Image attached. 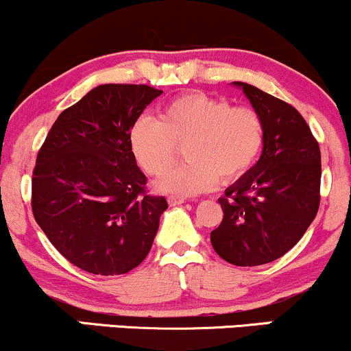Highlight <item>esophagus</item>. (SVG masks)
Here are the masks:
<instances>
[{"mask_svg": "<svg viewBox=\"0 0 351 351\" xmlns=\"http://www.w3.org/2000/svg\"><path fill=\"white\" fill-rule=\"evenodd\" d=\"M186 198H183V196H170L168 198V203L171 204V206H178V204H183Z\"/></svg>", "mask_w": 351, "mask_h": 351, "instance_id": "esophagus-1", "label": "esophagus"}]
</instances>
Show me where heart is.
Segmentation results:
<instances>
[{"label": "heart", "mask_w": 351, "mask_h": 351, "mask_svg": "<svg viewBox=\"0 0 351 351\" xmlns=\"http://www.w3.org/2000/svg\"><path fill=\"white\" fill-rule=\"evenodd\" d=\"M136 163L153 176L174 164L184 145L187 160L158 183L163 191L198 195L217 183H232L252 170L265 142L259 112L232 107L223 97L188 92L163 107L160 120L142 115L130 128Z\"/></svg>", "instance_id": "1"}]
</instances>
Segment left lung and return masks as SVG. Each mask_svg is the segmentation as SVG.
I'll return each mask as SVG.
<instances>
[{
    "mask_svg": "<svg viewBox=\"0 0 351 351\" xmlns=\"http://www.w3.org/2000/svg\"><path fill=\"white\" fill-rule=\"evenodd\" d=\"M243 88L263 117L265 142L259 162L219 198L223 221L211 244L229 264L272 263L300 241L320 204V148L291 104L251 84Z\"/></svg>",
    "mask_w": 351,
    "mask_h": 351,
    "instance_id": "obj_1",
    "label": "left lung"
}]
</instances>
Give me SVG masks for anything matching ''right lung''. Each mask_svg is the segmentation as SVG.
I'll return each instance as SVG.
<instances>
[{
    "instance_id": "right-lung-1",
    "label": "right lung",
    "mask_w": 351,
    "mask_h": 351,
    "mask_svg": "<svg viewBox=\"0 0 351 351\" xmlns=\"http://www.w3.org/2000/svg\"><path fill=\"white\" fill-rule=\"evenodd\" d=\"M163 90L104 84L58 117L33 171V215L69 263L120 276L143 263L168 208L148 195L130 148L132 125Z\"/></svg>"
}]
</instances>
